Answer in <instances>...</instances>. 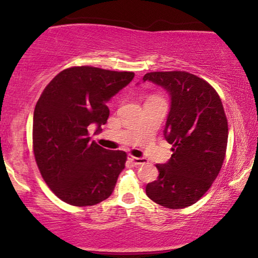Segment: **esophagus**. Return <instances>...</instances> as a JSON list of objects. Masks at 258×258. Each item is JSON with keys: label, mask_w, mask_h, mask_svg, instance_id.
I'll use <instances>...</instances> for the list:
<instances>
[{"label": "esophagus", "mask_w": 258, "mask_h": 258, "mask_svg": "<svg viewBox=\"0 0 258 258\" xmlns=\"http://www.w3.org/2000/svg\"><path fill=\"white\" fill-rule=\"evenodd\" d=\"M128 159L131 160L132 164L136 165V166H137V165H143L144 162H146V159L144 158H135V156H132V155H130Z\"/></svg>", "instance_id": "1"}]
</instances>
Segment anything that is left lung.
<instances>
[{
	"label": "left lung",
	"mask_w": 258,
	"mask_h": 258,
	"mask_svg": "<svg viewBox=\"0 0 258 258\" xmlns=\"http://www.w3.org/2000/svg\"><path fill=\"white\" fill-rule=\"evenodd\" d=\"M166 90L171 106L164 137L172 156L158 164V179L148 183L149 199L167 209L197 203L220 173L226 156L228 122L220 96L205 80L186 72H155L143 76Z\"/></svg>",
	"instance_id": "left-lung-1"
}]
</instances>
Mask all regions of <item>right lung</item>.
Wrapping results in <instances>:
<instances>
[{
  "label": "right lung",
  "mask_w": 258,
  "mask_h": 258,
  "mask_svg": "<svg viewBox=\"0 0 258 258\" xmlns=\"http://www.w3.org/2000/svg\"><path fill=\"white\" fill-rule=\"evenodd\" d=\"M135 78L130 72L93 67L65 69L46 86L32 122V147L42 178L60 200L92 206L108 199L127 155L108 150L88 137L90 126L102 131L106 103Z\"/></svg>",
  "instance_id": "1"
}]
</instances>
